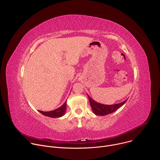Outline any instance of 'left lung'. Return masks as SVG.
<instances>
[{"label":"left lung","mask_w":160,"mask_h":160,"mask_svg":"<svg viewBox=\"0 0 160 160\" xmlns=\"http://www.w3.org/2000/svg\"><path fill=\"white\" fill-rule=\"evenodd\" d=\"M88 95L90 106L92 109L93 113L97 116H102L113 113L117 109L121 108L122 105H123L128 100L127 99L122 102L114 104V105H104L100 103H97V102L93 100L88 95Z\"/></svg>","instance_id":"obj_1"}]
</instances>
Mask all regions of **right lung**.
Returning a JSON list of instances; mask_svg holds the SVG:
<instances>
[{
	"mask_svg": "<svg viewBox=\"0 0 160 160\" xmlns=\"http://www.w3.org/2000/svg\"><path fill=\"white\" fill-rule=\"evenodd\" d=\"M66 108H67V101L61 106L60 108H59L54 111H48V112H43V111H38L44 116L50 117V118H60V117L63 116L65 113Z\"/></svg>",
	"mask_w": 160,
	"mask_h": 160,
	"instance_id": "add662e5",
	"label": "right lung"
}]
</instances>
